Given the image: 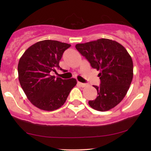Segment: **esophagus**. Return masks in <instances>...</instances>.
<instances>
[{"label":"esophagus","mask_w":151,"mask_h":151,"mask_svg":"<svg viewBox=\"0 0 151 151\" xmlns=\"http://www.w3.org/2000/svg\"><path fill=\"white\" fill-rule=\"evenodd\" d=\"M78 84L81 86V87H85V86H86V84L82 83H80V82H78Z\"/></svg>","instance_id":"obj_1"}]
</instances>
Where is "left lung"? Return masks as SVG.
I'll use <instances>...</instances> for the list:
<instances>
[{
    "instance_id": "8db88e82",
    "label": "left lung",
    "mask_w": 151,
    "mask_h": 151,
    "mask_svg": "<svg viewBox=\"0 0 151 151\" xmlns=\"http://www.w3.org/2000/svg\"><path fill=\"white\" fill-rule=\"evenodd\" d=\"M81 54L93 68L100 71L99 86H94L98 96L89 101L92 108L106 111L122 101L129 91L133 77L132 58L123 46L115 40L101 39L76 45Z\"/></svg>"
}]
</instances>
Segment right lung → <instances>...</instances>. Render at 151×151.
Listing matches in <instances>:
<instances>
[{"mask_svg":"<svg viewBox=\"0 0 151 151\" xmlns=\"http://www.w3.org/2000/svg\"><path fill=\"white\" fill-rule=\"evenodd\" d=\"M57 40H45L30 46L18 65L19 80L27 99L43 111H52L62 106L77 81L51 75L60 68L65 50L70 47Z\"/></svg>","mask_w":151,"mask_h":151,"instance_id":"obj_1","label":"right lung"}]
</instances>
